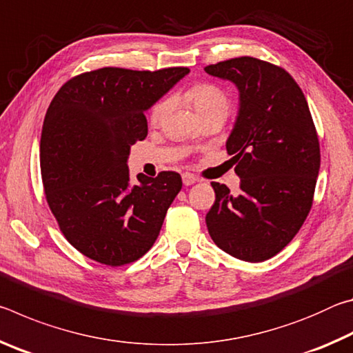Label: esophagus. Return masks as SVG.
I'll list each match as a JSON object with an SVG mask.
<instances>
[{
	"mask_svg": "<svg viewBox=\"0 0 353 353\" xmlns=\"http://www.w3.org/2000/svg\"><path fill=\"white\" fill-rule=\"evenodd\" d=\"M198 181H199V179L194 177L193 174H190V172H183V174H182V182H183L185 187H190V185H193Z\"/></svg>",
	"mask_w": 353,
	"mask_h": 353,
	"instance_id": "1",
	"label": "esophagus"
}]
</instances>
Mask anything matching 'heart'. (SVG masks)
Instances as JSON below:
<instances>
[{
    "instance_id": "heart-1",
    "label": "heart",
    "mask_w": 353,
    "mask_h": 353,
    "mask_svg": "<svg viewBox=\"0 0 353 353\" xmlns=\"http://www.w3.org/2000/svg\"><path fill=\"white\" fill-rule=\"evenodd\" d=\"M188 98L193 101L199 115L212 110H229V101H227V97L223 93V90H219L214 85H210V83H201V85L193 87L188 92ZM166 109H168V101H160L159 104H155L151 112V121L157 123L163 117Z\"/></svg>"
}]
</instances>
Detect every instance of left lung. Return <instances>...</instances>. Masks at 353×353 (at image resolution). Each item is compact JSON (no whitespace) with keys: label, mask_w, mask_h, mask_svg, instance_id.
I'll return each mask as SVG.
<instances>
[{"label":"left lung","mask_w":353,"mask_h":353,"mask_svg":"<svg viewBox=\"0 0 353 353\" xmlns=\"http://www.w3.org/2000/svg\"><path fill=\"white\" fill-rule=\"evenodd\" d=\"M205 71L238 90V113L225 141L240 177V194L212 182L208 234L235 259H271L301 229L319 174V141L301 87L276 65L236 57Z\"/></svg>","instance_id":"1"}]
</instances>
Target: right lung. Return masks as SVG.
Segmentation results:
<instances>
[{
	"mask_svg": "<svg viewBox=\"0 0 353 353\" xmlns=\"http://www.w3.org/2000/svg\"><path fill=\"white\" fill-rule=\"evenodd\" d=\"M190 73L101 68L63 83L48 107L40 139L46 201L67 240L109 266L135 261L152 248L182 188L174 171L137 174L130 146L145 140V112Z\"/></svg>",
	"mask_w": 353,
	"mask_h": 353,
	"instance_id": "add662e5",
	"label": "right lung"
}]
</instances>
